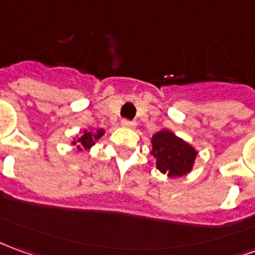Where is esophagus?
Instances as JSON below:
<instances>
[{"label":"esophagus","mask_w":255,"mask_h":255,"mask_svg":"<svg viewBox=\"0 0 255 255\" xmlns=\"http://www.w3.org/2000/svg\"><path fill=\"white\" fill-rule=\"evenodd\" d=\"M122 126L126 128H135V123L129 122V120H126V119H124V120L122 122Z\"/></svg>","instance_id":"34e87169"}]
</instances>
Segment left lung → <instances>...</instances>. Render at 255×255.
I'll return each instance as SVG.
<instances>
[{
	"mask_svg": "<svg viewBox=\"0 0 255 255\" xmlns=\"http://www.w3.org/2000/svg\"><path fill=\"white\" fill-rule=\"evenodd\" d=\"M150 142V154L156 158V167L160 172L179 178L192 171L199 152L186 140L170 129H161L153 135Z\"/></svg>",
	"mask_w": 255,
	"mask_h": 255,
	"instance_id": "1",
	"label": "left lung"
}]
</instances>
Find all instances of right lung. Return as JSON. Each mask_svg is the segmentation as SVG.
Masks as SVG:
<instances>
[{
    "instance_id": "1",
    "label": "right lung",
    "mask_w": 255,
    "mask_h": 255,
    "mask_svg": "<svg viewBox=\"0 0 255 255\" xmlns=\"http://www.w3.org/2000/svg\"><path fill=\"white\" fill-rule=\"evenodd\" d=\"M103 128H95V129H83L81 132L76 135L72 140V145L76 146L78 152L81 150H90L92 146L105 135Z\"/></svg>"
}]
</instances>
